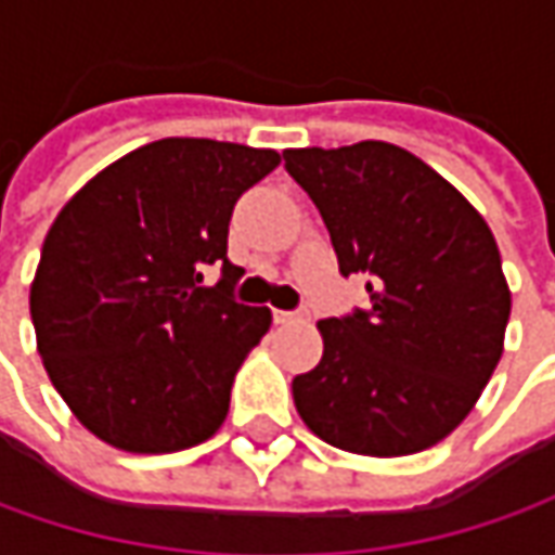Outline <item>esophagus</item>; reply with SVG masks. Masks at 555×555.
Instances as JSON below:
<instances>
[{
    "mask_svg": "<svg viewBox=\"0 0 555 555\" xmlns=\"http://www.w3.org/2000/svg\"><path fill=\"white\" fill-rule=\"evenodd\" d=\"M302 318H309V311L274 309V324H293V321H302Z\"/></svg>",
    "mask_w": 555,
    "mask_h": 555,
    "instance_id": "1",
    "label": "esophagus"
}]
</instances>
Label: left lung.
<instances>
[{
  "label": "left lung",
  "mask_w": 555,
  "mask_h": 555,
  "mask_svg": "<svg viewBox=\"0 0 555 555\" xmlns=\"http://www.w3.org/2000/svg\"><path fill=\"white\" fill-rule=\"evenodd\" d=\"M339 271L371 306L318 321L324 358L293 379L311 433L367 457L433 448L473 411L503 354L509 287L491 228L436 169L386 141L284 151Z\"/></svg>",
  "instance_id": "left-lung-1"
}]
</instances>
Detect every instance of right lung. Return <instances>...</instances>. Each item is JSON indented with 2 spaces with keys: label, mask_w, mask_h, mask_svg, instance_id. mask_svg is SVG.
<instances>
[{
  "label": "right lung",
  "mask_w": 555,
  "mask_h": 555,
  "mask_svg": "<svg viewBox=\"0 0 555 555\" xmlns=\"http://www.w3.org/2000/svg\"><path fill=\"white\" fill-rule=\"evenodd\" d=\"M281 163L234 141L160 139L76 191L30 287L36 346L76 420L132 454L201 444L271 311L234 299V203ZM220 281L202 287V268Z\"/></svg>",
  "instance_id": "add662e5"
}]
</instances>
